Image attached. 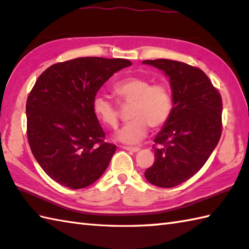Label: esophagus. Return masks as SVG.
Here are the masks:
<instances>
[{"mask_svg":"<svg viewBox=\"0 0 249 249\" xmlns=\"http://www.w3.org/2000/svg\"><path fill=\"white\" fill-rule=\"evenodd\" d=\"M123 148L125 150H128V151H132V152H138L140 150V148L138 147H129V146H123Z\"/></svg>","mask_w":249,"mask_h":249,"instance_id":"34e87169","label":"esophagus"}]
</instances>
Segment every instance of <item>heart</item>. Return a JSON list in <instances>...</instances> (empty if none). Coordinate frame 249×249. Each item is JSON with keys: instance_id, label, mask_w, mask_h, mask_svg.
Segmentation results:
<instances>
[{"instance_id": "obj_1", "label": "heart", "mask_w": 249, "mask_h": 249, "mask_svg": "<svg viewBox=\"0 0 249 249\" xmlns=\"http://www.w3.org/2000/svg\"><path fill=\"white\" fill-rule=\"evenodd\" d=\"M112 91L120 105H130L129 119L115 133V138L124 143H137L148 133L163 126L173 110V98L169 87L162 83L151 84L140 76H128L113 85ZM91 110L96 119L107 127H116L119 123V107L107 97L92 99Z\"/></svg>"}]
</instances>
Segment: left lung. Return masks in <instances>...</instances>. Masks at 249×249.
<instances>
[{"instance_id": "left-lung-1", "label": "left lung", "mask_w": 249, "mask_h": 249, "mask_svg": "<svg viewBox=\"0 0 249 249\" xmlns=\"http://www.w3.org/2000/svg\"><path fill=\"white\" fill-rule=\"evenodd\" d=\"M142 64L164 71L173 98L170 119L155 138V162L144 178L158 187H174L195 175L218 144L222 99L198 67L165 58L146 60Z\"/></svg>"}]
</instances>
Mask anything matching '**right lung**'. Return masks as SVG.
<instances>
[{"instance_id": "add662e5", "label": "right lung", "mask_w": 249, "mask_h": 249, "mask_svg": "<svg viewBox=\"0 0 249 249\" xmlns=\"http://www.w3.org/2000/svg\"><path fill=\"white\" fill-rule=\"evenodd\" d=\"M132 65L124 58L77 57L50 66L27 99V137L42 170L71 189L87 187L105 173L116 146L91 110L111 76Z\"/></svg>"}]
</instances>
